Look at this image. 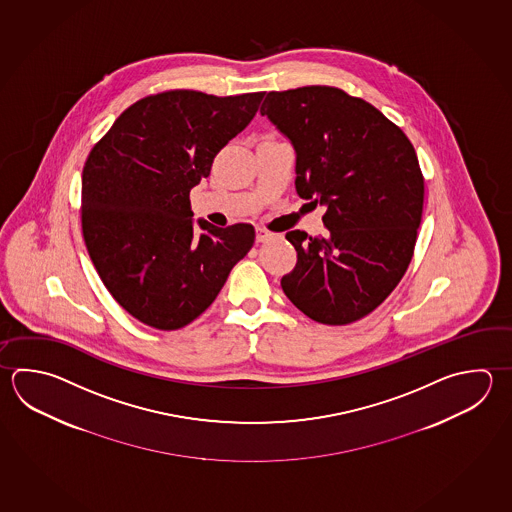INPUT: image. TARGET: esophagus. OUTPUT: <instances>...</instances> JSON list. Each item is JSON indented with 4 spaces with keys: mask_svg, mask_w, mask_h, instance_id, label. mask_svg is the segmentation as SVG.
Returning <instances> with one entry per match:
<instances>
[{
    "mask_svg": "<svg viewBox=\"0 0 512 512\" xmlns=\"http://www.w3.org/2000/svg\"><path fill=\"white\" fill-rule=\"evenodd\" d=\"M257 242H268L273 239V233L264 230V228H257V235H255Z\"/></svg>",
    "mask_w": 512,
    "mask_h": 512,
    "instance_id": "34e87169",
    "label": "esophagus"
}]
</instances>
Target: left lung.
Returning a JSON list of instances; mask_svg holds the SVG:
<instances>
[{
  "label": "left lung",
  "mask_w": 512,
  "mask_h": 512,
  "mask_svg": "<svg viewBox=\"0 0 512 512\" xmlns=\"http://www.w3.org/2000/svg\"><path fill=\"white\" fill-rule=\"evenodd\" d=\"M262 116L297 154L295 188L326 208L328 233H286L297 264L280 286L309 319L344 326L377 309L404 277L424 208V175L407 135L335 87L270 92Z\"/></svg>",
  "instance_id": "obj_1"
}]
</instances>
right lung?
Segmentation results:
<instances>
[{"label": "right lung", "instance_id": "add662e5", "mask_svg": "<svg viewBox=\"0 0 512 512\" xmlns=\"http://www.w3.org/2000/svg\"><path fill=\"white\" fill-rule=\"evenodd\" d=\"M264 92L168 90L126 108L88 154L81 228L110 295L146 326L184 328L251 250V224H193L190 190L250 125Z\"/></svg>", "mask_w": 512, "mask_h": 512}]
</instances>
